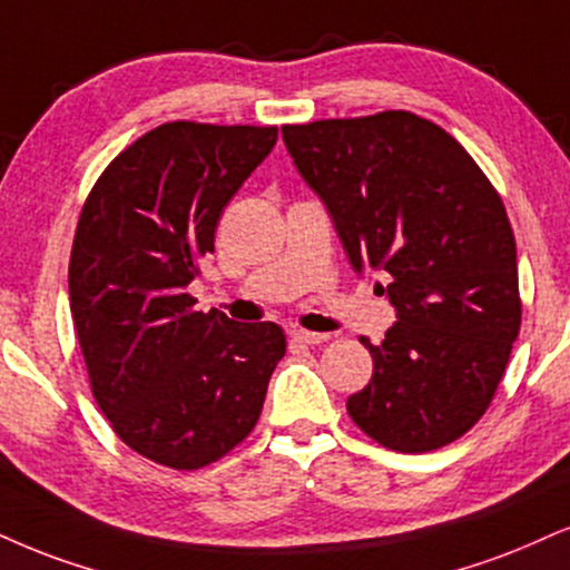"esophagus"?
<instances>
[{
  "label": "esophagus",
  "instance_id": "1",
  "mask_svg": "<svg viewBox=\"0 0 570 570\" xmlns=\"http://www.w3.org/2000/svg\"><path fill=\"white\" fill-rule=\"evenodd\" d=\"M291 338L296 343H304V346H317V343L330 341L327 333H308V330H291Z\"/></svg>",
  "mask_w": 570,
  "mask_h": 570
}]
</instances>
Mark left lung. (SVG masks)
Returning <instances> with one entry per match:
<instances>
[{
	"label": "left lung",
	"mask_w": 570,
	"mask_h": 570,
	"mask_svg": "<svg viewBox=\"0 0 570 570\" xmlns=\"http://www.w3.org/2000/svg\"><path fill=\"white\" fill-rule=\"evenodd\" d=\"M301 179L360 277L383 274L396 322L346 402L393 452H431L481 420L521 330L508 214L465 147L406 110L283 126Z\"/></svg>",
	"instance_id": "obj_1"
}]
</instances>
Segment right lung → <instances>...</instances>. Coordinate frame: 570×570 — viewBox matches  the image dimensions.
Segmentation results:
<instances>
[{"instance_id":"obj_1","label":"right lung","mask_w":570,"mask_h":570,"mask_svg":"<svg viewBox=\"0 0 570 570\" xmlns=\"http://www.w3.org/2000/svg\"><path fill=\"white\" fill-rule=\"evenodd\" d=\"M274 145V126L164 124L105 168L81 210L68 293L91 393L118 439L166 468L240 444L285 356L274 322L203 314L187 293Z\"/></svg>"}]
</instances>
